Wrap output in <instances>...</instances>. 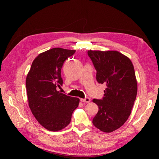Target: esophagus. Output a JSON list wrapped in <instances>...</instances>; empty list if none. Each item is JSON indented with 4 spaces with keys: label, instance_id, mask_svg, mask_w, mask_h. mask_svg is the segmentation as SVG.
<instances>
[{
    "label": "esophagus",
    "instance_id": "1",
    "mask_svg": "<svg viewBox=\"0 0 159 159\" xmlns=\"http://www.w3.org/2000/svg\"><path fill=\"white\" fill-rule=\"evenodd\" d=\"M80 101L85 103H89L90 102V98H86L85 99H80Z\"/></svg>",
    "mask_w": 159,
    "mask_h": 159
}]
</instances>
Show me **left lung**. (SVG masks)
<instances>
[{"label":"left lung","mask_w":159,"mask_h":159,"mask_svg":"<svg viewBox=\"0 0 159 159\" xmlns=\"http://www.w3.org/2000/svg\"><path fill=\"white\" fill-rule=\"evenodd\" d=\"M96 70V80L104 84L102 99H93L98 112L92 123L98 129L111 133L120 128L131 113L137 93L135 72L130 59L118 51L88 50Z\"/></svg>","instance_id":"1"}]
</instances>
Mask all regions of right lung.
<instances>
[{
  "instance_id": "add662e5",
  "label": "right lung",
  "mask_w": 159,
  "mask_h": 159,
  "mask_svg": "<svg viewBox=\"0 0 159 159\" xmlns=\"http://www.w3.org/2000/svg\"><path fill=\"white\" fill-rule=\"evenodd\" d=\"M75 50L54 48L36 57L26 79L29 106L35 119L50 131H59L70 123L80 100L57 91L63 85L61 70Z\"/></svg>"
}]
</instances>
